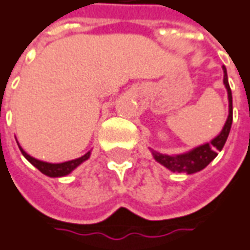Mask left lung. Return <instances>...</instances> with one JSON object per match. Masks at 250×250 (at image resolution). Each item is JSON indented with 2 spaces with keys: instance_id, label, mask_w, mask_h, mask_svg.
<instances>
[{
  "instance_id": "1",
  "label": "left lung",
  "mask_w": 250,
  "mask_h": 250,
  "mask_svg": "<svg viewBox=\"0 0 250 250\" xmlns=\"http://www.w3.org/2000/svg\"><path fill=\"white\" fill-rule=\"evenodd\" d=\"M223 84L227 89V98H229V115H227L225 126L220 130L219 135L214 137L211 142L201 144L199 147L193 148L188 152H184V154L167 155L151 149L155 161L173 173H187V174L197 173L204 167H207L208 165L214 161L218 152L222 151V148L225 146L229 133H230V129H231V124H233V96H231V89L229 85L227 70L225 66H223Z\"/></svg>"
}]
</instances>
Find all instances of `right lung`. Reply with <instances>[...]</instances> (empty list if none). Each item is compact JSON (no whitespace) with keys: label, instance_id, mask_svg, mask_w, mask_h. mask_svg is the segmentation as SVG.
Instances as JSON below:
<instances>
[{"label":"right lung","instance_id":"right-lung-1","mask_svg":"<svg viewBox=\"0 0 250 250\" xmlns=\"http://www.w3.org/2000/svg\"><path fill=\"white\" fill-rule=\"evenodd\" d=\"M17 144H19V143H17ZM20 148L21 154L24 155V158L30 162L31 165H34L41 173H43L44 175H47V177H51V178H56V177H65V175L70 174L77 166H80L83 162L87 161L89 158V155H91V151H88L85 155H83V156L77 158V159H73V161L63 162V163H49V162H43L39 161V159H35V158H32L31 155L27 154L23 148Z\"/></svg>","mask_w":250,"mask_h":250}]
</instances>
